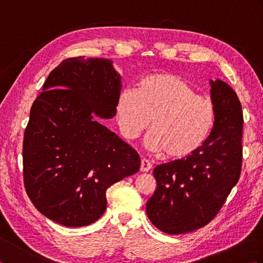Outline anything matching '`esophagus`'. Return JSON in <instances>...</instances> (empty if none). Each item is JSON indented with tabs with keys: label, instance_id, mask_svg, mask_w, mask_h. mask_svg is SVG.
Segmentation results:
<instances>
[{
	"label": "esophagus",
	"instance_id": "esophagus-1",
	"mask_svg": "<svg viewBox=\"0 0 263 263\" xmlns=\"http://www.w3.org/2000/svg\"><path fill=\"white\" fill-rule=\"evenodd\" d=\"M150 168H152V164L149 163V160L142 159L141 164H140V171L141 172H148Z\"/></svg>",
	"mask_w": 263,
	"mask_h": 263
}]
</instances>
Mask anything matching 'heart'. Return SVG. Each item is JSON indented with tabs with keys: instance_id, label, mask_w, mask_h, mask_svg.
I'll return each instance as SVG.
<instances>
[{
	"instance_id": "heart-1",
	"label": "heart",
	"mask_w": 263,
	"mask_h": 263,
	"mask_svg": "<svg viewBox=\"0 0 263 263\" xmlns=\"http://www.w3.org/2000/svg\"><path fill=\"white\" fill-rule=\"evenodd\" d=\"M115 111L121 133L128 140L140 136L152 119L146 146L170 159H183L197 152L216 120L214 102L170 72L142 77L136 90L123 89Z\"/></svg>"
}]
</instances>
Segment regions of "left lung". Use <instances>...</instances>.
<instances>
[{
  "label": "left lung",
  "mask_w": 263,
  "mask_h": 263,
  "mask_svg": "<svg viewBox=\"0 0 263 263\" xmlns=\"http://www.w3.org/2000/svg\"><path fill=\"white\" fill-rule=\"evenodd\" d=\"M210 85L216 120L208 139L189 157L154 170L157 189L147 201V216L166 234L190 233L210 222L241 175L242 105L226 82Z\"/></svg>",
  "instance_id": "left-lung-1"
}]
</instances>
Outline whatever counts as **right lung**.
<instances>
[{
  "label": "right lung",
  "instance_id": "obj_1",
  "mask_svg": "<svg viewBox=\"0 0 263 263\" xmlns=\"http://www.w3.org/2000/svg\"><path fill=\"white\" fill-rule=\"evenodd\" d=\"M121 88L110 60L71 58L49 73L31 106L24 183L37 210L58 224L98 220L106 190L140 168L136 150L96 119L116 115Z\"/></svg>",
  "mask_w": 263,
  "mask_h": 263
}]
</instances>
